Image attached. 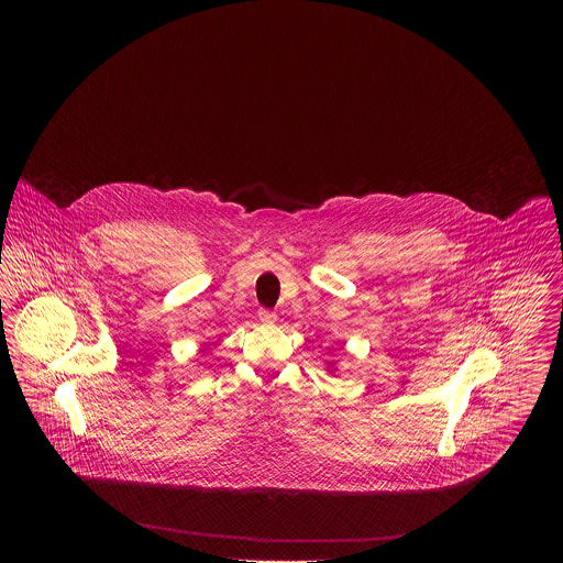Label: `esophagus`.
I'll return each mask as SVG.
<instances>
[{"label":"esophagus","mask_w":563,"mask_h":563,"mask_svg":"<svg viewBox=\"0 0 563 563\" xmlns=\"http://www.w3.org/2000/svg\"><path fill=\"white\" fill-rule=\"evenodd\" d=\"M260 319L264 322H274L278 317H276V312H272V310H266V308H262L260 310Z\"/></svg>","instance_id":"esophagus-1"}]
</instances>
